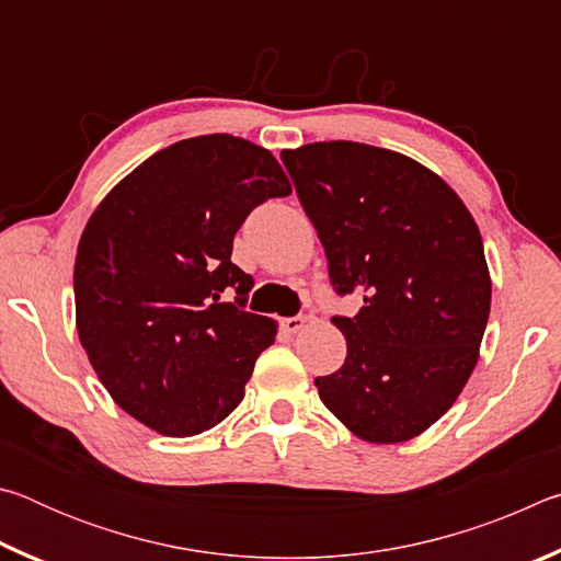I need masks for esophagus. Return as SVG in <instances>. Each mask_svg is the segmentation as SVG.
Here are the masks:
<instances>
[{"instance_id":"1","label":"esophagus","mask_w":561,"mask_h":561,"mask_svg":"<svg viewBox=\"0 0 561 561\" xmlns=\"http://www.w3.org/2000/svg\"><path fill=\"white\" fill-rule=\"evenodd\" d=\"M304 324H307V317H304V314L282 319V329H284V331H289V334H297V331H299Z\"/></svg>"}]
</instances>
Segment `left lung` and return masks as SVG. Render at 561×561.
<instances>
[{
    "label": "left lung",
    "instance_id": "1",
    "mask_svg": "<svg viewBox=\"0 0 561 561\" xmlns=\"http://www.w3.org/2000/svg\"><path fill=\"white\" fill-rule=\"evenodd\" d=\"M314 225L346 336L339 371L317 376L324 405L368 443H403L438 421L468 383L490 317V274L468 207L393 150L329 140L282 150Z\"/></svg>",
    "mask_w": 561,
    "mask_h": 561
}]
</instances>
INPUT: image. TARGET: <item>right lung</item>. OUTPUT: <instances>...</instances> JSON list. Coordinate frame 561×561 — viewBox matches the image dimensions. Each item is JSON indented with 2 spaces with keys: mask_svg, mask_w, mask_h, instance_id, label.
Returning <instances> with one entry per match:
<instances>
[{
  "mask_svg": "<svg viewBox=\"0 0 561 561\" xmlns=\"http://www.w3.org/2000/svg\"><path fill=\"white\" fill-rule=\"evenodd\" d=\"M289 193L270 150L213 133L148 158L91 215L76 329L113 401L148 428L197 435L240 405L277 321L244 309L254 279L232 240L254 207Z\"/></svg>",
  "mask_w": 561,
  "mask_h": 561,
  "instance_id": "1",
  "label": "right lung"
}]
</instances>
